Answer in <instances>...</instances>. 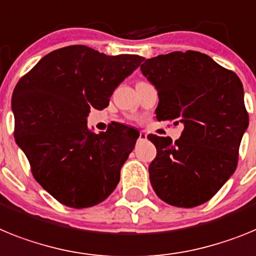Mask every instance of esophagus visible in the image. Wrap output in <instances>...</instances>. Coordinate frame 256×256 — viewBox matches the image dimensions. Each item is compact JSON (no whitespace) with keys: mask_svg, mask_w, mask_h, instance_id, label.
<instances>
[{"mask_svg":"<svg viewBox=\"0 0 256 256\" xmlns=\"http://www.w3.org/2000/svg\"><path fill=\"white\" fill-rule=\"evenodd\" d=\"M142 140H146V134L144 131H140V134H139V142Z\"/></svg>","mask_w":256,"mask_h":256,"instance_id":"esophagus-1","label":"esophagus"}]
</instances>
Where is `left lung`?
<instances>
[{"label": "left lung", "instance_id": "1", "mask_svg": "<svg viewBox=\"0 0 256 256\" xmlns=\"http://www.w3.org/2000/svg\"><path fill=\"white\" fill-rule=\"evenodd\" d=\"M140 70L157 88V120L184 128L175 143L148 135L157 150L148 168L153 190L168 205H202L237 168L248 126L244 86L234 72L197 51L144 59Z\"/></svg>", "mask_w": 256, "mask_h": 256}]
</instances>
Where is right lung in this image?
I'll list each match as a JSON object with an SVG mask.
<instances>
[{"mask_svg":"<svg viewBox=\"0 0 256 256\" xmlns=\"http://www.w3.org/2000/svg\"><path fill=\"white\" fill-rule=\"evenodd\" d=\"M143 60L68 46L42 58L15 86V142L36 180L63 205H98L118 184L139 131L118 125L94 134L88 116L90 108L108 106L114 88Z\"/></svg>","mask_w":256,"mask_h":256,"instance_id":"1","label":"right lung"}]
</instances>
